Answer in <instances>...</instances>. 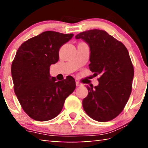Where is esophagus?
<instances>
[{"instance_id": "esophagus-1", "label": "esophagus", "mask_w": 148, "mask_h": 148, "mask_svg": "<svg viewBox=\"0 0 148 148\" xmlns=\"http://www.w3.org/2000/svg\"><path fill=\"white\" fill-rule=\"evenodd\" d=\"M76 86H82V84L79 82H76Z\"/></svg>"}]
</instances>
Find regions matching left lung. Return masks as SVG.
I'll return each instance as SVG.
<instances>
[{"mask_svg":"<svg viewBox=\"0 0 148 148\" xmlns=\"http://www.w3.org/2000/svg\"><path fill=\"white\" fill-rule=\"evenodd\" d=\"M75 38L88 43L89 68L96 76H101L98 86H87L88 94L82 101L84 110L97 121L113 119L123 110L132 90L134 69L127 49L104 30H88Z\"/></svg>","mask_w":148,"mask_h":148,"instance_id":"1","label":"left lung"}]
</instances>
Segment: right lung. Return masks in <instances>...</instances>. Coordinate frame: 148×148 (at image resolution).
Listing matches in <instances>:
<instances>
[{"instance_id": "add662e5", "label": "right lung", "mask_w": 148, "mask_h": 148, "mask_svg": "<svg viewBox=\"0 0 148 148\" xmlns=\"http://www.w3.org/2000/svg\"><path fill=\"white\" fill-rule=\"evenodd\" d=\"M73 35L47 31L25 41L16 51L11 66L14 91L33 119L45 121L56 117L76 88L75 80L56 82L49 76V67L59 60L60 48Z\"/></svg>"}]
</instances>
